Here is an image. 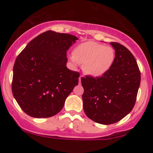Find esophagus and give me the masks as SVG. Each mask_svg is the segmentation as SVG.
Returning <instances> with one entry per match:
<instances>
[{
	"mask_svg": "<svg viewBox=\"0 0 153 153\" xmlns=\"http://www.w3.org/2000/svg\"><path fill=\"white\" fill-rule=\"evenodd\" d=\"M82 76H80V78H79V83H80V82H81V78Z\"/></svg>",
	"mask_w": 153,
	"mask_h": 153,
	"instance_id": "esophagus-1",
	"label": "esophagus"
}]
</instances>
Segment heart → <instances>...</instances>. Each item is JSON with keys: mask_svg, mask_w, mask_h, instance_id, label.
<instances>
[{"mask_svg": "<svg viewBox=\"0 0 153 153\" xmlns=\"http://www.w3.org/2000/svg\"><path fill=\"white\" fill-rule=\"evenodd\" d=\"M116 57L114 49L96 42L78 45L69 58L75 66L82 64L84 73L93 77L102 76L111 69Z\"/></svg>", "mask_w": 153, "mask_h": 153, "instance_id": "b5f03b06", "label": "heart"}]
</instances>
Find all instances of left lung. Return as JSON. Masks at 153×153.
Returning a JSON list of instances; mask_svg holds the SVG:
<instances>
[{
  "instance_id": "8db88e82",
  "label": "left lung",
  "mask_w": 153,
  "mask_h": 153,
  "mask_svg": "<svg viewBox=\"0 0 153 153\" xmlns=\"http://www.w3.org/2000/svg\"><path fill=\"white\" fill-rule=\"evenodd\" d=\"M114 62L106 74L81 78L83 110L89 119L101 124L119 122L130 113L137 99L141 75L133 54L125 47L111 42Z\"/></svg>"
}]
</instances>
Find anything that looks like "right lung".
Returning a JSON list of instances; mask_svg holds the SVG:
<instances>
[{
    "label": "right lung",
    "instance_id": "obj_1",
    "mask_svg": "<svg viewBox=\"0 0 153 153\" xmlns=\"http://www.w3.org/2000/svg\"><path fill=\"white\" fill-rule=\"evenodd\" d=\"M78 37L47 31L33 39L16 59L12 93L24 112L34 118L59 113L78 84L80 74L66 66L67 51Z\"/></svg>",
    "mask_w": 153,
    "mask_h": 153
}]
</instances>
